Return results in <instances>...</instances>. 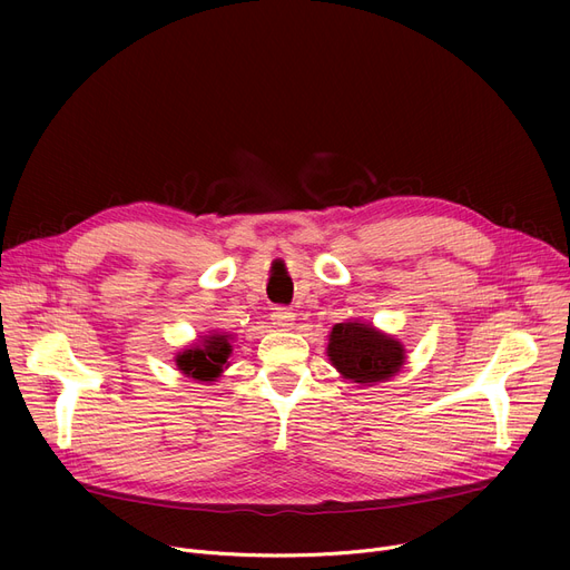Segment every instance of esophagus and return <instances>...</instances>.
<instances>
[{"label":"esophagus","mask_w":570,"mask_h":570,"mask_svg":"<svg viewBox=\"0 0 570 570\" xmlns=\"http://www.w3.org/2000/svg\"><path fill=\"white\" fill-rule=\"evenodd\" d=\"M269 318H273V325L279 327V331H291V327L295 325V314L284 307H277Z\"/></svg>","instance_id":"34e87169"}]
</instances>
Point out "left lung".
I'll list each match as a JSON object with an SVG mask.
<instances>
[{
    "instance_id": "1",
    "label": "left lung",
    "mask_w": 570,
    "mask_h": 570,
    "mask_svg": "<svg viewBox=\"0 0 570 570\" xmlns=\"http://www.w3.org/2000/svg\"><path fill=\"white\" fill-rule=\"evenodd\" d=\"M325 353L342 379L357 385H376L393 379L406 363V348L397 337L357 318L333 327Z\"/></svg>"
}]
</instances>
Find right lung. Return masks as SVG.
<instances>
[{"label": "right lung", "instance_id": "right-lung-1", "mask_svg": "<svg viewBox=\"0 0 570 570\" xmlns=\"http://www.w3.org/2000/svg\"><path fill=\"white\" fill-rule=\"evenodd\" d=\"M230 353L233 335L222 331H209L189 346L179 348L175 353V365L187 379H194L196 383H213L230 367Z\"/></svg>", "mask_w": 570, "mask_h": 570}]
</instances>
